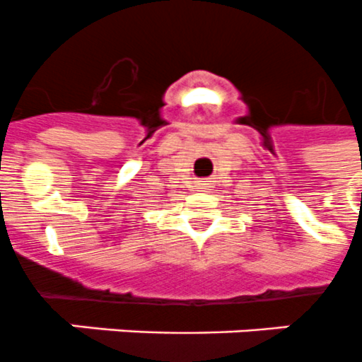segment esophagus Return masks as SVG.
I'll use <instances>...</instances> for the list:
<instances>
[{
  "mask_svg": "<svg viewBox=\"0 0 362 362\" xmlns=\"http://www.w3.org/2000/svg\"><path fill=\"white\" fill-rule=\"evenodd\" d=\"M206 187V184H199V189H204Z\"/></svg>",
  "mask_w": 362,
  "mask_h": 362,
  "instance_id": "1",
  "label": "esophagus"
}]
</instances>
